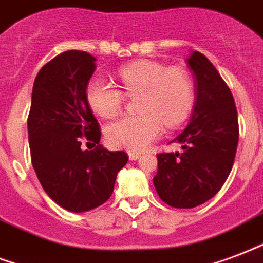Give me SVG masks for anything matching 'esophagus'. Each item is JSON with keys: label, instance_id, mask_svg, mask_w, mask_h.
I'll return each instance as SVG.
<instances>
[{"label": "esophagus", "instance_id": "34e87169", "mask_svg": "<svg viewBox=\"0 0 263 263\" xmlns=\"http://www.w3.org/2000/svg\"><path fill=\"white\" fill-rule=\"evenodd\" d=\"M128 157H129V160H138V158L142 157V154L134 153V152H129V153H128Z\"/></svg>", "mask_w": 263, "mask_h": 263}]
</instances>
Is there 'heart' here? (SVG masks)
<instances>
[{"mask_svg": "<svg viewBox=\"0 0 263 263\" xmlns=\"http://www.w3.org/2000/svg\"><path fill=\"white\" fill-rule=\"evenodd\" d=\"M121 87L128 96H138L139 116H127L105 129L107 143L129 152H143L167 128H176L189 116L193 105V83L185 69L167 67L153 60H138L118 69ZM85 96L98 116L111 118L125 102L123 91L105 78L93 77Z\"/></svg>", "mask_w": 263, "mask_h": 263, "instance_id": "1", "label": "heart"}]
</instances>
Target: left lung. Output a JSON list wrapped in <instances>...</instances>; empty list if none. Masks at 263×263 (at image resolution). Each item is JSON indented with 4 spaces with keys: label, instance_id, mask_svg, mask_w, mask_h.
Returning a JSON list of instances; mask_svg holds the SVG:
<instances>
[{
    "label": "left lung",
    "instance_id": "obj_1",
    "mask_svg": "<svg viewBox=\"0 0 263 263\" xmlns=\"http://www.w3.org/2000/svg\"><path fill=\"white\" fill-rule=\"evenodd\" d=\"M187 65L196 77V103L189 125L172 142L179 153L157 154L154 187L164 203L194 208L214 197L228 179L238 143L236 103L211 62L194 51Z\"/></svg>",
    "mask_w": 263,
    "mask_h": 263
}]
</instances>
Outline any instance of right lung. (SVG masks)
Wrapping results in <instances>:
<instances>
[{
  "label": "right lung",
  "mask_w": 263,
  "mask_h": 263,
  "mask_svg": "<svg viewBox=\"0 0 263 263\" xmlns=\"http://www.w3.org/2000/svg\"><path fill=\"white\" fill-rule=\"evenodd\" d=\"M88 52L67 51L38 71L27 118L31 164L45 193L71 212L99 207L110 198L125 152L100 145V127L85 89L95 71ZM96 146L84 151L81 143Z\"/></svg>",
  "instance_id": "add662e5"
}]
</instances>
